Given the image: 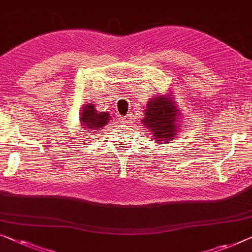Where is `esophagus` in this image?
Listing matches in <instances>:
<instances>
[{
  "mask_svg": "<svg viewBox=\"0 0 252 252\" xmlns=\"http://www.w3.org/2000/svg\"><path fill=\"white\" fill-rule=\"evenodd\" d=\"M130 119H132L130 118V116H125V117H122V122L123 124H125V125H129L130 122H132Z\"/></svg>",
  "mask_w": 252,
  "mask_h": 252,
  "instance_id": "34e87169",
  "label": "esophagus"
}]
</instances>
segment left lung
<instances>
[{"label":"left lung","mask_w":252,"mask_h":252,"mask_svg":"<svg viewBox=\"0 0 252 252\" xmlns=\"http://www.w3.org/2000/svg\"><path fill=\"white\" fill-rule=\"evenodd\" d=\"M144 114L145 117L141 122L156 142L168 143L170 138L176 136L180 129L176 119L178 110L168 97L158 95L149 101Z\"/></svg>","instance_id":"left-lung-1"}]
</instances>
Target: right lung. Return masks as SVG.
<instances>
[{"label": "right lung", "mask_w": 252, "mask_h": 252, "mask_svg": "<svg viewBox=\"0 0 252 252\" xmlns=\"http://www.w3.org/2000/svg\"><path fill=\"white\" fill-rule=\"evenodd\" d=\"M110 120L108 112H97L95 105L85 104L81 112V123L83 129H89L91 133L100 130Z\"/></svg>", "instance_id": "right-lung-1"}]
</instances>
